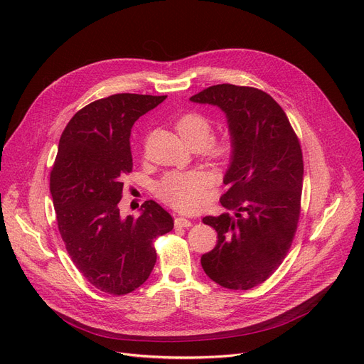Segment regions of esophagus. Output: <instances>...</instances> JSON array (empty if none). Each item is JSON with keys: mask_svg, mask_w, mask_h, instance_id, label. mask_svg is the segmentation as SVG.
Returning a JSON list of instances; mask_svg holds the SVG:
<instances>
[{"mask_svg": "<svg viewBox=\"0 0 364 364\" xmlns=\"http://www.w3.org/2000/svg\"><path fill=\"white\" fill-rule=\"evenodd\" d=\"M174 223H176L177 227H190V225H192V221L184 218V217H177V218L174 220Z\"/></svg>", "mask_w": 364, "mask_h": 364, "instance_id": "esophagus-1", "label": "esophagus"}]
</instances>
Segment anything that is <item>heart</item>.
I'll return each instance as SVG.
<instances>
[{
  "instance_id": "heart-1",
  "label": "heart",
  "mask_w": 364,
  "mask_h": 364,
  "mask_svg": "<svg viewBox=\"0 0 364 364\" xmlns=\"http://www.w3.org/2000/svg\"><path fill=\"white\" fill-rule=\"evenodd\" d=\"M176 128L188 146H205L206 153L211 156H227L232 150L228 140L208 143L213 134V125L200 113H184L177 119ZM206 177L202 172H169L158 184V195L166 203L181 211H193L199 208L205 198Z\"/></svg>"
}]
</instances>
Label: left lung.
Masks as SVG:
<instances>
[{
  "label": "left lung",
  "mask_w": 364,
  "mask_h": 364,
  "mask_svg": "<svg viewBox=\"0 0 364 364\" xmlns=\"http://www.w3.org/2000/svg\"><path fill=\"white\" fill-rule=\"evenodd\" d=\"M190 102L220 107L230 134V164L220 202L233 214L208 215L218 240L200 258L209 279L247 291L269 279L292 245L304 180L302 151L288 117L267 92L218 84Z\"/></svg>",
  "instance_id": "8db88e82"
}]
</instances>
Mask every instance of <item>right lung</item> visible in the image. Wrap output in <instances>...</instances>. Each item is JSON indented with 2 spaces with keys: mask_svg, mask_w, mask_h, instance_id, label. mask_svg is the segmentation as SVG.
<instances>
[{
  "mask_svg": "<svg viewBox=\"0 0 364 364\" xmlns=\"http://www.w3.org/2000/svg\"><path fill=\"white\" fill-rule=\"evenodd\" d=\"M166 95L113 94L76 112L51 169L50 192L68 254L84 277L110 295L136 291L156 262L153 239L174 221L155 200L122 217L124 177L132 171L131 128Z\"/></svg>",
  "mask_w": 364,
  "mask_h": 364,
  "instance_id": "obj_1",
  "label": "right lung"
}]
</instances>
